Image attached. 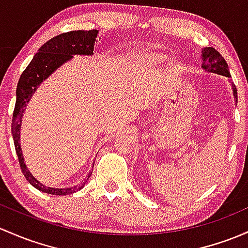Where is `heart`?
<instances>
[{
	"label": "heart",
	"mask_w": 248,
	"mask_h": 248,
	"mask_svg": "<svg viewBox=\"0 0 248 248\" xmlns=\"http://www.w3.org/2000/svg\"><path fill=\"white\" fill-rule=\"evenodd\" d=\"M142 59L143 60H152V61H155L156 59H160L159 56H153V55H142Z\"/></svg>",
	"instance_id": "obj_1"
}]
</instances>
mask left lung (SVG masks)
<instances>
[{"label": "left lung", "instance_id": "left-lung-1", "mask_svg": "<svg viewBox=\"0 0 248 248\" xmlns=\"http://www.w3.org/2000/svg\"><path fill=\"white\" fill-rule=\"evenodd\" d=\"M202 68L209 73H216V74L224 75L230 78V69H228L227 63L225 59L220 55V53L212 47H206L202 49ZM233 95H234L235 102H238V94H236V88L234 84H232Z\"/></svg>", "mask_w": 248, "mask_h": 248}]
</instances>
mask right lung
<instances>
[{
    "label": "right lung",
    "instance_id": "right-lung-1",
    "mask_svg": "<svg viewBox=\"0 0 248 248\" xmlns=\"http://www.w3.org/2000/svg\"><path fill=\"white\" fill-rule=\"evenodd\" d=\"M97 32L99 31L96 29H93V31H73L60 34L58 36L47 41L39 49V53L35 54L31 62L24 69L20 80H18L17 88H16L15 109H14L12 120L14 145H15V151L17 154L18 162H20V167L23 175L26 176V179L31 186H34L35 188L43 193L53 195L72 194L76 190L82 188L86 181L82 185L68 187V188H53V187L43 186L40 181H37L31 175V173L27 168L26 162H24L20 141V129L26 106L31 99L32 94L39 88L40 84L46 78H48V76L53 74L60 66L69 61L73 58V55H93ZM92 172L87 176V180L92 175Z\"/></svg>",
    "mask_w": 248,
    "mask_h": 248
}]
</instances>
